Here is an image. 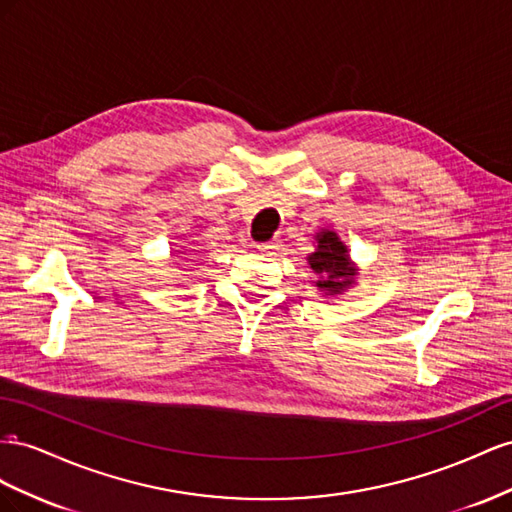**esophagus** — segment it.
<instances>
[{
  "label": "esophagus",
  "instance_id": "34e87169",
  "mask_svg": "<svg viewBox=\"0 0 512 512\" xmlns=\"http://www.w3.org/2000/svg\"><path fill=\"white\" fill-rule=\"evenodd\" d=\"M279 246H281V240H268V242H259V244H255V248L257 251H261V253H274V251H279Z\"/></svg>",
  "mask_w": 512,
  "mask_h": 512
}]
</instances>
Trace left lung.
Instances as JSON below:
<instances>
[{
	"instance_id": "8db88e82",
	"label": "left lung",
	"mask_w": 512,
	"mask_h": 512,
	"mask_svg": "<svg viewBox=\"0 0 512 512\" xmlns=\"http://www.w3.org/2000/svg\"><path fill=\"white\" fill-rule=\"evenodd\" d=\"M309 264L319 274L317 287L328 291H341L345 285H352L356 270L349 266L347 248L334 231H321L317 236V251L309 257Z\"/></svg>"
}]
</instances>
